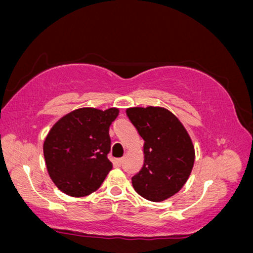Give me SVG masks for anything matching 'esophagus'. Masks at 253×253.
Masks as SVG:
<instances>
[{"mask_svg":"<svg viewBox=\"0 0 253 253\" xmlns=\"http://www.w3.org/2000/svg\"><path fill=\"white\" fill-rule=\"evenodd\" d=\"M116 164H117V166H119V167H120V166L123 165V159H117Z\"/></svg>","mask_w":253,"mask_h":253,"instance_id":"34e87169","label":"esophagus"}]
</instances>
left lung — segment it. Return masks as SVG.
I'll return each mask as SVG.
<instances>
[{
    "instance_id": "obj_1",
    "label": "left lung",
    "mask_w": 253,
    "mask_h": 253,
    "mask_svg": "<svg viewBox=\"0 0 253 253\" xmlns=\"http://www.w3.org/2000/svg\"><path fill=\"white\" fill-rule=\"evenodd\" d=\"M126 114L144 139V165L131 177L134 190L150 201H164L184 186L193 168L190 135L165 108H129Z\"/></svg>"
}]
</instances>
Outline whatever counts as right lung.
<instances>
[{
	"mask_svg": "<svg viewBox=\"0 0 253 253\" xmlns=\"http://www.w3.org/2000/svg\"><path fill=\"white\" fill-rule=\"evenodd\" d=\"M118 114L116 108H82L51 128L43 151L48 175L60 191L81 198L101 186L112 169L109 127Z\"/></svg>",
	"mask_w": 253,
	"mask_h": 253,
	"instance_id": "1",
	"label": "right lung"
}]
</instances>
